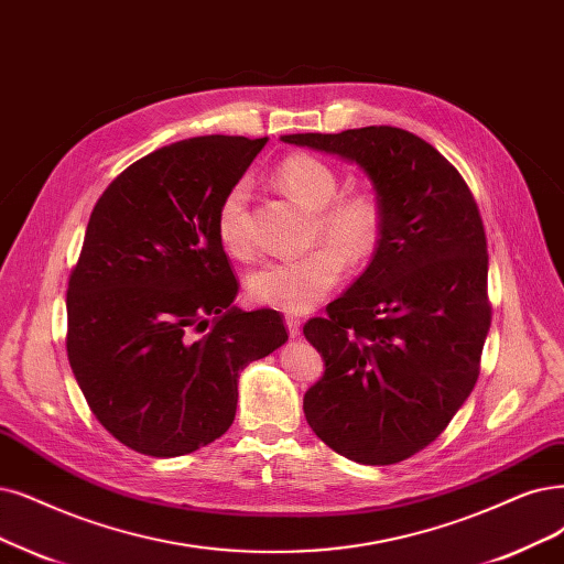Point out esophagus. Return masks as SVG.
Returning a JSON list of instances; mask_svg holds the SVG:
<instances>
[{
  "instance_id": "34e87169",
  "label": "esophagus",
  "mask_w": 564,
  "mask_h": 564,
  "mask_svg": "<svg viewBox=\"0 0 564 564\" xmlns=\"http://www.w3.org/2000/svg\"><path fill=\"white\" fill-rule=\"evenodd\" d=\"M285 327L290 332V337H297L300 335V327H302V321L297 316H285Z\"/></svg>"
}]
</instances>
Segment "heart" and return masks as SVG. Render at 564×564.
Listing matches in <instances>:
<instances>
[{
	"label": "heart",
	"instance_id": "1",
	"mask_svg": "<svg viewBox=\"0 0 564 564\" xmlns=\"http://www.w3.org/2000/svg\"><path fill=\"white\" fill-rule=\"evenodd\" d=\"M274 183L314 212L311 239L321 243L300 258L260 264L248 276V295L285 314H306L341 281L348 258L362 262L377 253L386 229V208L381 197L367 187L339 193L335 166L308 153L283 158L274 170ZM216 235L229 256L246 258L250 253L248 185L243 181L227 187L220 197Z\"/></svg>",
	"mask_w": 564,
	"mask_h": 564
}]
</instances>
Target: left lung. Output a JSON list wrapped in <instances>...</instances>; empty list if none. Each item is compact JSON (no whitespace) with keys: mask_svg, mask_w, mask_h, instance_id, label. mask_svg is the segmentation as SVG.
I'll list each match as a JSON object with an SVG mask.
<instances>
[{"mask_svg":"<svg viewBox=\"0 0 564 564\" xmlns=\"http://www.w3.org/2000/svg\"><path fill=\"white\" fill-rule=\"evenodd\" d=\"M281 139L360 164L386 208L362 276L304 325L325 360L306 423L348 460L402 463L446 430L481 371L492 316L481 214L460 172L406 130Z\"/></svg>","mask_w":564,"mask_h":564,"instance_id":"obj_1","label":"left lung"}]
</instances>
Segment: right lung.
<instances>
[{"label":"right lung","instance_id":"add662e5","mask_svg":"<svg viewBox=\"0 0 564 564\" xmlns=\"http://www.w3.org/2000/svg\"><path fill=\"white\" fill-rule=\"evenodd\" d=\"M267 139L195 137L130 164L97 199L67 288V358L120 444L193 453L237 413L239 371L288 341L279 311H241L216 235L227 187Z\"/></svg>","mask_w":564,"mask_h":564}]
</instances>
